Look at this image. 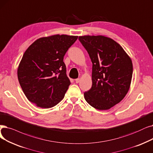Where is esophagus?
<instances>
[{"label": "esophagus", "instance_id": "34e87169", "mask_svg": "<svg viewBox=\"0 0 153 153\" xmlns=\"http://www.w3.org/2000/svg\"><path fill=\"white\" fill-rule=\"evenodd\" d=\"M75 81H76V82L77 84V83H79V82H80V79H75Z\"/></svg>", "mask_w": 153, "mask_h": 153}]
</instances>
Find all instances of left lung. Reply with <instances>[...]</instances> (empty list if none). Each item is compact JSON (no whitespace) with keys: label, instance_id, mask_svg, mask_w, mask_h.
<instances>
[{"label":"left lung","instance_id":"left-lung-1","mask_svg":"<svg viewBox=\"0 0 153 153\" xmlns=\"http://www.w3.org/2000/svg\"><path fill=\"white\" fill-rule=\"evenodd\" d=\"M92 63V88L84 93L93 108L107 110L127 94L132 76L131 58L121 46L102 36L79 37Z\"/></svg>","mask_w":153,"mask_h":153}]
</instances>
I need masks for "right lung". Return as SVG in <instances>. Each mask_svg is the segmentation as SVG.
<instances>
[{"label": "right lung", "instance_id": "right-lung-1", "mask_svg": "<svg viewBox=\"0 0 153 153\" xmlns=\"http://www.w3.org/2000/svg\"><path fill=\"white\" fill-rule=\"evenodd\" d=\"M78 36L54 35L40 38L25 51L17 76L28 100L41 108L60 102L71 82L66 75L64 56Z\"/></svg>", "mask_w": 153, "mask_h": 153}]
</instances>
